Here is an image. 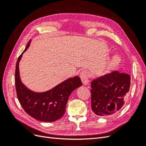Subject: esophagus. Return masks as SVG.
Wrapping results in <instances>:
<instances>
[{
  "label": "esophagus",
  "mask_w": 146,
  "mask_h": 146,
  "mask_svg": "<svg viewBox=\"0 0 146 146\" xmlns=\"http://www.w3.org/2000/svg\"><path fill=\"white\" fill-rule=\"evenodd\" d=\"M80 77L84 85H88L89 83V78H88V72L86 70H82L80 73Z\"/></svg>",
  "instance_id": "1"
}]
</instances>
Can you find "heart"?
I'll list each match as a JSON object with an SVG mask.
<instances>
[{
  "label": "heart",
  "mask_w": 146,
  "mask_h": 146,
  "mask_svg": "<svg viewBox=\"0 0 146 146\" xmlns=\"http://www.w3.org/2000/svg\"><path fill=\"white\" fill-rule=\"evenodd\" d=\"M121 62V57L117 55H113L111 58L110 60L108 63H107V68L109 69H111L119 65Z\"/></svg>",
  "instance_id": "heart-1"
}]
</instances>
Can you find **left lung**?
I'll use <instances>...</instances> for the list:
<instances>
[{"label": "left lung", "mask_w": 146, "mask_h": 146, "mask_svg": "<svg viewBox=\"0 0 146 146\" xmlns=\"http://www.w3.org/2000/svg\"><path fill=\"white\" fill-rule=\"evenodd\" d=\"M91 109L96 115L104 116L117 112L124 105L130 90V76L113 71L91 82Z\"/></svg>", "instance_id": "left-lung-1"}]
</instances>
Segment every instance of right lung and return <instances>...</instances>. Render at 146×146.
<instances>
[{
	"mask_svg": "<svg viewBox=\"0 0 146 146\" xmlns=\"http://www.w3.org/2000/svg\"><path fill=\"white\" fill-rule=\"evenodd\" d=\"M30 42L31 41L16 63L15 85L17 99L25 111L30 116L40 121L54 122L64 115L69 96L74 90L82 86V83L80 77L75 76L46 92H36L28 89L21 80L19 64Z\"/></svg>",
	"mask_w": 146,
	"mask_h": 146,
	"instance_id": "add662e5",
	"label": "right lung"
}]
</instances>
